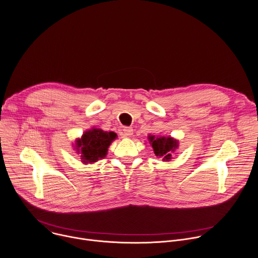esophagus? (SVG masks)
<instances>
[{"label":"esophagus","mask_w":258,"mask_h":258,"mask_svg":"<svg viewBox=\"0 0 258 258\" xmlns=\"http://www.w3.org/2000/svg\"><path fill=\"white\" fill-rule=\"evenodd\" d=\"M133 134H134V130L132 127L126 126V127H123L121 135L123 138H126V137H131Z\"/></svg>","instance_id":"obj_1"}]
</instances>
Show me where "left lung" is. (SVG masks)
Listing matches in <instances>:
<instances>
[{
  "label": "left lung",
  "instance_id": "8db88e82",
  "mask_svg": "<svg viewBox=\"0 0 258 258\" xmlns=\"http://www.w3.org/2000/svg\"><path fill=\"white\" fill-rule=\"evenodd\" d=\"M150 145L158 158H162V161H170L172 159V153L179 147V141L172 137H155L152 135L148 136Z\"/></svg>",
  "mask_w": 258,
  "mask_h": 258
}]
</instances>
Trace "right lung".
Returning <instances> with one entry per match:
<instances>
[{"mask_svg":"<svg viewBox=\"0 0 258 258\" xmlns=\"http://www.w3.org/2000/svg\"><path fill=\"white\" fill-rule=\"evenodd\" d=\"M116 138L117 135L113 132H104L93 126L76 140L74 149L81 154V161L84 164H92L106 157L109 146Z\"/></svg>","mask_w":258,"mask_h":258,"instance_id":"add662e5","label":"right lung"}]
</instances>
